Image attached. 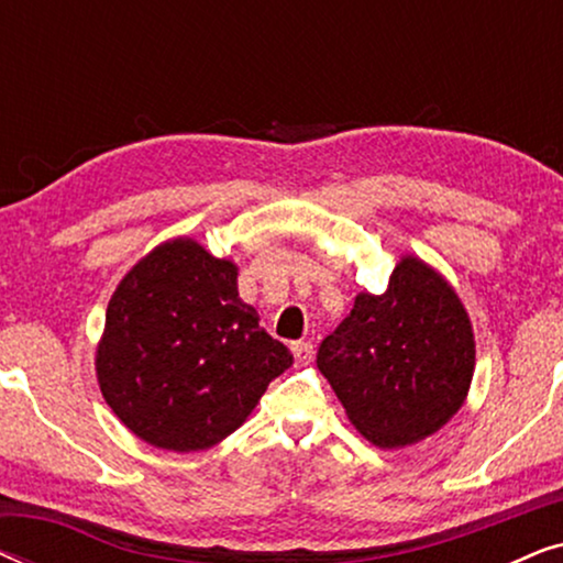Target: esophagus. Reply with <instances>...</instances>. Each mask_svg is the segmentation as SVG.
<instances>
[{
  "instance_id": "34e87169",
  "label": "esophagus",
  "mask_w": 563,
  "mask_h": 563,
  "mask_svg": "<svg viewBox=\"0 0 563 563\" xmlns=\"http://www.w3.org/2000/svg\"><path fill=\"white\" fill-rule=\"evenodd\" d=\"M291 353H295L297 364H310L314 356V345L310 341H297L291 343Z\"/></svg>"
}]
</instances>
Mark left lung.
<instances>
[{"label":"left lung","mask_w":563,"mask_h":563,"mask_svg":"<svg viewBox=\"0 0 563 563\" xmlns=\"http://www.w3.org/2000/svg\"><path fill=\"white\" fill-rule=\"evenodd\" d=\"M474 330L449 282L405 256L384 295L361 291L318 351V368L366 441L402 449L461 410L474 376Z\"/></svg>","instance_id":"left-lung-1"}]
</instances>
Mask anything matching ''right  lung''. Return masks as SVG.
I'll return each instance as SVG.
<instances>
[{
    "instance_id": "right-lung-1",
    "label": "right lung",
    "mask_w": 563,
    "mask_h": 563,
    "mask_svg": "<svg viewBox=\"0 0 563 563\" xmlns=\"http://www.w3.org/2000/svg\"><path fill=\"white\" fill-rule=\"evenodd\" d=\"M291 361L238 297L233 261L174 238L122 276L95 364L122 426L156 449L189 453L241 428Z\"/></svg>"
}]
</instances>
